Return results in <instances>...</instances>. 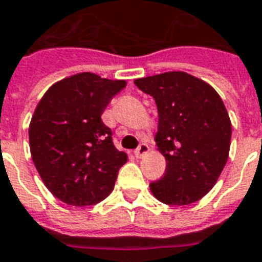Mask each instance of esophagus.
Wrapping results in <instances>:
<instances>
[{"instance_id": "1", "label": "esophagus", "mask_w": 262, "mask_h": 262, "mask_svg": "<svg viewBox=\"0 0 262 262\" xmlns=\"http://www.w3.org/2000/svg\"><path fill=\"white\" fill-rule=\"evenodd\" d=\"M148 150H150V148H148V146H147L146 143H141L140 146L136 148V151H135V156H136L137 158H141V157L146 156L147 152H148Z\"/></svg>"}]
</instances>
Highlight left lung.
Wrapping results in <instances>:
<instances>
[{
  "mask_svg": "<svg viewBox=\"0 0 262 262\" xmlns=\"http://www.w3.org/2000/svg\"><path fill=\"white\" fill-rule=\"evenodd\" d=\"M156 100V143L166 160L165 175L151 182L157 200L169 205L199 201L212 189L229 157L232 125L218 93L185 72L136 79Z\"/></svg>",
  "mask_w": 262,
  "mask_h": 262,
  "instance_id": "8db88e82",
  "label": "left lung"
}]
</instances>
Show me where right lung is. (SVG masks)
<instances>
[{
  "instance_id": "1",
  "label": "right lung",
  "mask_w": 262,
  "mask_h": 262,
  "mask_svg": "<svg viewBox=\"0 0 262 262\" xmlns=\"http://www.w3.org/2000/svg\"><path fill=\"white\" fill-rule=\"evenodd\" d=\"M126 86L84 72L55 83L30 122L29 143L36 169L57 199L93 205L110 194L127 156L116 150L101 115Z\"/></svg>"
}]
</instances>
